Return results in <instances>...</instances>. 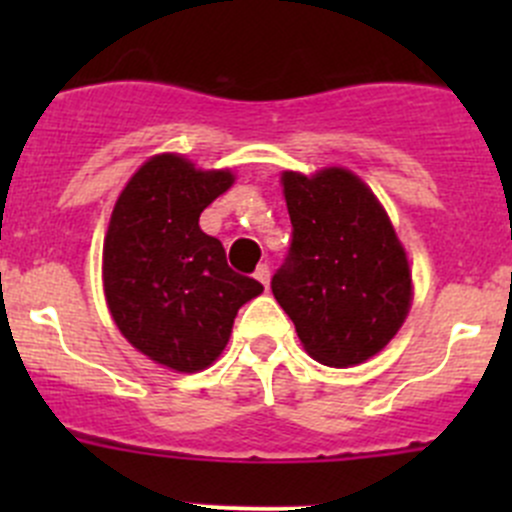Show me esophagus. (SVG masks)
I'll return each mask as SVG.
<instances>
[{
	"instance_id": "obj_1",
	"label": "esophagus",
	"mask_w": 512,
	"mask_h": 512,
	"mask_svg": "<svg viewBox=\"0 0 512 512\" xmlns=\"http://www.w3.org/2000/svg\"><path fill=\"white\" fill-rule=\"evenodd\" d=\"M255 280L262 282V285H265V289H267V285H270V267H267V265L257 267V270H255Z\"/></svg>"
}]
</instances>
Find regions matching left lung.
<instances>
[{"instance_id": "1", "label": "left lung", "mask_w": 512, "mask_h": 512, "mask_svg": "<svg viewBox=\"0 0 512 512\" xmlns=\"http://www.w3.org/2000/svg\"><path fill=\"white\" fill-rule=\"evenodd\" d=\"M292 220L272 294L307 354L354 366L394 339L411 307V270L389 215L352 170L282 173Z\"/></svg>"}]
</instances>
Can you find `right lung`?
Returning a JSON list of instances; mask_svg holds the SVG:
<instances>
[{"label":"right lung","instance_id":"right-lung-1","mask_svg":"<svg viewBox=\"0 0 512 512\" xmlns=\"http://www.w3.org/2000/svg\"><path fill=\"white\" fill-rule=\"evenodd\" d=\"M230 170H198L163 153L133 173L103 240V289L123 337L168 369H205L230 339L237 309L262 292L237 275L200 213L223 195Z\"/></svg>","mask_w":512,"mask_h":512}]
</instances>
